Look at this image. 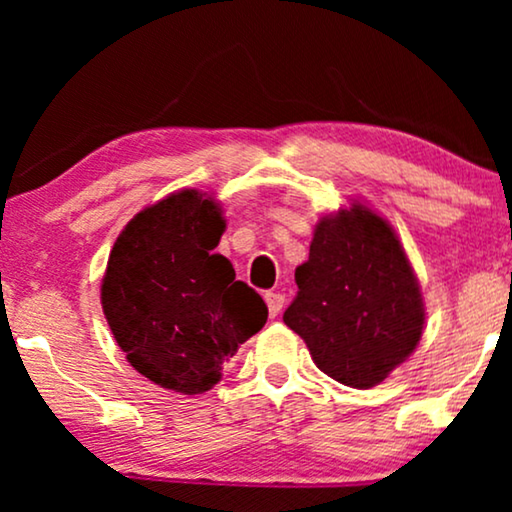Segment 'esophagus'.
I'll return each instance as SVG.
<instances>
[{"label": "esophagus", "mask_w": 512, "mask_h": 512, "mask_svg": "<svg viewBox=\"0 0 512 512\" xmlns=\"http://www.w3.org/2000/svg\"><path fill=\"white\" fill-rule=\"evenodd\" d=\"M265 305H268L270 317H277V314L282 312V307H284V296H282V293H277V291H268V293H265Z\"/></svg>", "instance_id": "esophagus-1"}]
</instances>
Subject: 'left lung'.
Here are the masks:
<instances>
[{
	"instance_id": "obj_1",
	"label": "left lung",
	"mask_w": 512,
	"mask_h": 512,
	"mask_svg": "<svg viewBox=\"0 0 512 512\" xmlns=\"http://www.w3.org/2000/svg\"><path fill=\"white\" fill-rule=\"evenodd\" d=\"M284 324L345 387L370 389L415 352L424 303L387 221L356 202L317 223Z\"/></svg>"
}]
</instances>
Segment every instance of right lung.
<instances>
[{
  "label": "right lung",
  "instance_id": "obj_1",
  "mask_svg": "<svg viewBox=\"0 0 512 512\" xmlns=\"http://www.w3.org/2000/svg\"><path fill=\"white\" fill-rule=\"evenodd\" d=\"M226 219L207 193L167 195L118 235L102 310L130 366L163 389L202 394L268 319L263 298L214 254Z\"/></svg>",
  "mask_w": 512,
  "mask_h": 512
}]
</instances>
